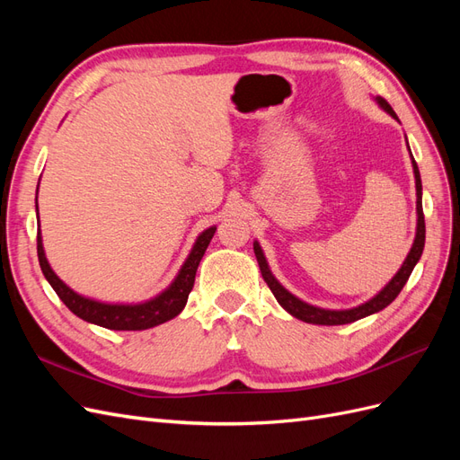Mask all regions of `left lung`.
<instances>
[{
	"label": "left lung",
	"instance_id": "obj_1",
	"mask_svg": "<svg viewBox=\"0 0 460 460\" xmlns=\"http://www.w3.org/2000/svg\"><path fill=\"white\" fill-rule=\"evenodd\" d=\"M378 103H380V107L384 111H387L389 115H392L394 119H397L395 111L392 109V105H389L384 100V97H378ZM412 171H414V180H416V213H419V222H416L414 243L411 247V252H409L405 262H402V267L399 269V272L392 278V280H389V284L380 291L378 296H374L370 301L358 305V307L345 309V311H328V309L313 307V305L297 299L296 296H291L289 291L272 276V272L269 269V262H267V259H264V255H262L261 245L257 242L253 243V252H255V257H257V262H259V269H261V274L264 278V282L269 284V288H270V291L274 294L276 301L280 303L282 307L291 316H296V318L303 320V323H309V324H323V326L349 324V323H355V320H358V318H365L368 314H374V313L385 309L387 305L392 303L401 294V289H402V286L407 284L409 276H411V272L414 269V264L419 262V259H420V255L424 252V240H426V225H424V211H422V180H420V172H419V166H416L414 157H412Z\"/></svg>",
	"mask_w": 460,
	"mask_h": 460
}]
</instances>
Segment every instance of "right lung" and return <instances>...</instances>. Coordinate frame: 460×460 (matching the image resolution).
<instances>
[{"mask_svg":"<svg viewBox=\"0 0 460 460\" xmlns=\"http://www.w3.org/2000/svg\"><path fill=\"white\" fill-rule=\"evenodd\" d=\"M36 208H38V203H36ZM215 230L217 226H211L205 232H201L198 242L193 243V249L188 255L184 267L180 269L178 276L174 278V282L157 297H153L140 305H109V303L93 301V299L78 296L76 291L68 288L61 278L51 270L44 253V245H41L40 228H38V261H40L41 272H44L46 280L55 289V294H58L66 307L82 320L109 328V330H147L174 318L186 307L188 296L193 288V282H196L199 261L205 255L208 242L213 240Z\"/></svg>","mask_w":460,"mask_h":460,"instance_id":"add662e5","label":"right lung"}]
</instances>
